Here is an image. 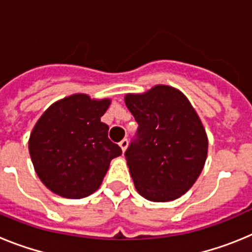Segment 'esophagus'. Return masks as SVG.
<instances>
[{
    "label": "esophagus",
    "mask_w": 252,
    "mask_h": 252,
    "mask_svg": "<svg viewBox=\"0 0 252 252\" xmlns=\"http://www.w3.org/2000/svg\"><path fill=\"white\" fill-rule=\"evenodd\" d=\"M127 145H128L127 139H124V140H121V141H120V146H121L122 151L126 150V148H127Z\"/></svg>",
    "instance_id": "obj_1"
}]
</instances>
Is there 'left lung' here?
I'll return each instance as SVG.
<instances>
[{"instance_id": "obj_1", "label": "left lung", "mask_w": 252, "mask_h": 252, "mask_svg": "<svg viewBox=\"0 0 252 252\" xmlns=\"http://www.w3.org/2000/svg\"><path fill=\"white\" fill-rule=\"evenodd\" d=\"M125 102L139 125L125 151L137 192L153 202L174 201L192 188L206 162L201 120L186 95L168 86L127 94Z\"/></svg>"}]
</instances>
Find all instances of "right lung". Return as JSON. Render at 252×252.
Listing matches in <instances>:
<instances>
[{
  "instance_id": "right-lung-1",
  "label": "right lung",
  "mask_w": 252,
  "mask_h": 252,
  "mask_svg": "<svg viewBox=\"0 0 252 252\" xmlns=\"http://www.w3.org/2000/svg\"><path fill=\"white\" fill-rule=\"evenodd\" d=\"M108 106V99L70 95L49 107L35 125L29 151L37 177L51 192L79 199L101 186L110 161L122 154L101 122Z\"/></svg>"
}]
</instances>
